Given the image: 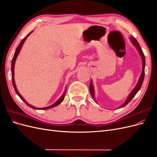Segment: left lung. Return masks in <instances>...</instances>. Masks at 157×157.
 <instances>
[{"instance_id":"obj_1","label":"left lung","mask_w":157,"mask_h":157,"mask_svg":"<svg viewBox=\"0 0 157 157\" xmlns=\"http://www.w3.org/2000/svg\"><path fill=\"white\" fill-rule=\"evenodd\" d=\"M130 39L132 42V43L134 44V45L136 47L137 50L139 51L140 54L141 55V59H142V73L141 74V76L139 78V80H138V83H137V84L136 85V86L134 88V89L132 90V92L130 93V94L128 96L127 99L126 100V101L124 103V104L123 105H122L120 108L121 107H123L126 106L127 104L129 103L132 99H133V98H134L136 94L137 93V92L139 91V90H140L141 86H142V84H143V82H144V77H145V56L144 54V52L143 51L141 50V47L138 43V42L137 41V40L135 39V38L134 36H131L130 37ZM90 94H91V96L92 97V98L94 99V86H93V84H92V80L90 81Z\"/></svg>"}]
</instances>
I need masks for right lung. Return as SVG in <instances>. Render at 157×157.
<instances>
[{
  "label": "right lung",
  "mask_w": 157,
  "mask_h": 157,
  "mask_svg": "<svg viewBox=\"0 0 157 157\" xmlns=\"http://www.w3.org/2000/svg\"><path fill=\"white\" fill-rule=\"evenodd\" d=\"M31 33H31H29V34H28L24 39H23L22 40H21V41L20 42V44H19L18 46H17V48H16V52H15V53H14V55H13V58H12V66H11V71H12V84H13V88H14V90H15V91H16V94L18 95L19 96V97H20L22 100L24 101L27 105L29 106V107H31V108H33V109H41V110H44V109H50V108H52V107H56V106H58L59 104H60L61 102H62L63 101V99H64V98H65V94H66V90H67V88H65V92H64V93L63 94V95L62 96H61V97H60V98L58 99V101H56L54 104H52V105H50V106H48V107H44V108H36V107H34V106H32V105H29V103H28L24 99H23V98L20 95V94L18 92V91H17V88H16V84H15V81H14V77H13V75H14V64H15V61H16V58H17V56H18V54H19V53H20V50H21V46H23V44L24 43V42H25V40H26V39H27V37L29 36L30 34Z\"/></svg>",
  "instance_id": "1"
}]
</instances>
